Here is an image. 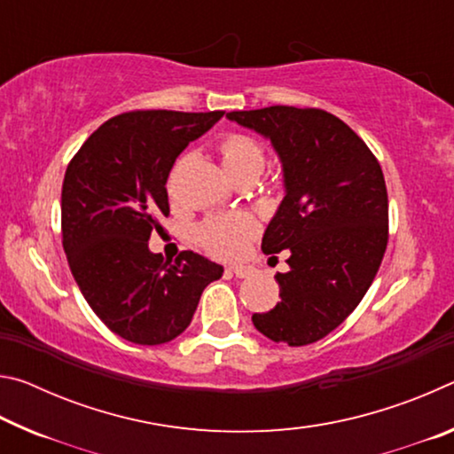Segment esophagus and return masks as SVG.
Wrapping results in <instances>:
<instances>
[{"instance_id": "1", "label": "esophagus", "mask_w": 454, "mask_h": 454, "mask_svg": "<svg viewBox=\"0 0 454 454\" xmlns=\"http://www.w3.org/2000/svg\"><path fill=\"white\" fill-rule=\"evenodd\" d=\"M230 270H232V274H236V278H248L252 274V268L248 266H232Z\"/></svg>"}]
</instances>
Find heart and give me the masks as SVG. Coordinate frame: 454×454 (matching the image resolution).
I'll return each mask as SVG.
<instances>
[{
	"instance_id": "obj_1",
	"label": "heart",
	"mask_w": 454,
	"mask_h": 454,
	"mask_svg": "<svg viewBox=\"0 0 454 454\" xmlns=\"http://www.w3.org/2000/svg\"><path fill=\"white\" fill-rule=\"evenodd\" d=\"M220 156L230 176H258L264 168L266 153L254 137L246 134H228L220 142ZM258 232L256 220L246 212L222 214L206 218L196 228V240L216 258H236L244 246Z\"/></svg>"
}]
</instances>
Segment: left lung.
<instances>
[{
    "label": "left lung",
    "instance_id": "8db88e82",
    "mask_svg": "<svg viewBox=\"0 0 454 454\" xmlns=\"http://www.w3.org/2000/svg\"><path fill=\"white\" fill-rule=\"evenodd\" d=\"M226 116L272 142L286 188L262 250H286L290 270L274 276L280 302L252 314V322L274 342L312 344L347 320L380 268L388 242L382 168L356 132L318 107L270 106Z\"/></svg>",
    "mask_w": 454,
    "mask_h": 454
}]
</instances>
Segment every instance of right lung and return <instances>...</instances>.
I'll use <instances>...</instances> for the list:
<instances>
[{
  "instance_id": "add662e5",
  "label": "right lung",
  "mask_w": 454,
  "mask_h": 454,
  "mask_svg": "<svg viewBox=\"0 0 454 454\" xmlns=\"http://www.w3.org/2000/svg\"><path fill=\"white\" fill-rule=\"evenodd\" d=\"M224 112L136 110L104 121L67 164L61 242L91 310L134 344L182 334L204 288L224 268L192 250L164 260L148 248L168 218L166 182L176 158Z\"/></svg>"
}]
</instances>
